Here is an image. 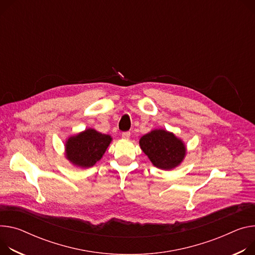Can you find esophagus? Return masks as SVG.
Instances as JSON below:
<instances>
[{
    "mask_svg": "<svg viewBox=\"0 0 255 255\" xmlns=\"http://www.w3.org/2000/svg\"><path fill=\"white\" fill-rule=\"evenodd\" d=\"M129 137H130V132L126 131L122 133V138H124V139H129Z\"/></svg>",
    "mask_w": 255,
    "mask_h": 255,
    "instance_id": "1",
    "label": "esophagus"
}]
</instances>
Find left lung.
Here are the masks:
<instances>
[{"mask_svg":"<svg viewBox=\"0 0 255 255\" xmlns=\"http://www.w3.org/2000/svg\"><path fill=\"white\" fill-rule=\"evenodd\" d=\"M139 145L152 165L161 170H172L178 167L186 154L183 141L164 129H155L143 135Z\"/></svg>","mask_w":255,"mask_h":255,"instance_id":"1","label":"left lung"}]
</instances>
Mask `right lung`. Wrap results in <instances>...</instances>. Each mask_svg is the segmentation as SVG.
I'll return each instance as SVG.
<instances>
[{
    "label": "right lung",
    "instance_id": "1",
    "mask_svg": "<svg viewBox=\"0 0 255 255\" xmlns=\"http://www.w3.org/2000/svg\"><path fill=\"white\" fill-rule=\"evenodd\" d=\"M112 141V137L98 132L95 129H86L66 141V157L74 166L90 168L96 165Z\"/></svg>",
    "mask_w": 255,
    "mask_h": 255
}]
</instances>
